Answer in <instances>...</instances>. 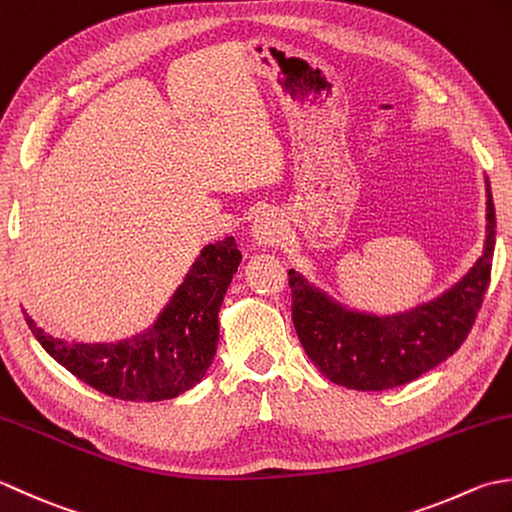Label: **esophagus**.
<instances>
[{
	"mask_svg": "<svg viewBox=\"0 0 512 512\" xmlns=\"http://www.w3.org/2000/svg\"><path fill=\"white\" fill-rule=\"evenodd\" d=\"M252 236H254V243L258 247H271L276 245L280 238H283V223H280V218L274 210H265L260 212L254 218V225H252Z\"/></svg>",
	"mask_w": 512,
	"mask_h": 512,
	"instance_id": "esophagus-1",
	"label": "esophagus"
}]
</instances>
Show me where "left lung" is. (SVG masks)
Returning <instances> with one entry per match:
<instances>
[{
	"label": "left lung",
	"instance_id": "left-lung-1",
	"mask_svg": "<svg viewBox=\"0 0 512 512\" xmlns=\"http://www.w3.org/2000/svg\"><path fill=\"white\" fill-rule=\"evenodd\" d=\"M495 252V205L486 179V241L475 265L444 294L398 314L344 307L289 269L291 320L318 371L340 387L384 391L420 378L460 349L482 307Z\"/></svg>",
	"mask_w": 512,
	"mask_h": 512
}]
</instances>
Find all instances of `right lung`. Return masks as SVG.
Instances as JSON below:
<instances>
[{
    "label": "right lung",
    "instance_id": "obj_1",
    "mask_svg": "<svg viewBox=\"0 0 512 512\" xmlns=\"http://www.w3.org/2000/svg\"><path fill=\"white\" fill-rule=\"evenodd\" d=\"M234 236L205 245L154 325L117 342H68L26 314L33 336L61 367L110 398L159 402L190 391L212 367L218 311L241 265Z\"/></svg>",
    "mask_w": 512,
    "mask_h": 512
}]
</instances>
